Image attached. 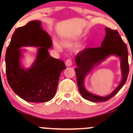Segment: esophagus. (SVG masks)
<instances>
[{"label":"esophagus","instance_id":"1","mask_svg":"<svg viewBox=\"0 0 133 133\" xmlns=\"http://www.w3.org/2000/svg\"><path fill=\"white\" fill-rule=\"evenodd\" d=\"M72 64V60L71 59H68V60L65 62V65L66 66H71Z\"/></svg>","mask_w":133,"mask_h":133}]
</instances>
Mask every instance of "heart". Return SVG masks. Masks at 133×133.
<instances>
[{"label": "heart", "mask_w": 133, "mask_h": 133, "mask_svg": "<svg viewBox=\"0 0 133 133\" xmlns=\"http://www.w3.org/2000/svg\"><path fill=\"white\" fill-rule=\"evenodd\" d=\"M78 44V42H77L76 41H74V40H65V41H62L61 42V44L62 46L65 47H71L74 46V45H77ZM55 47L56 48L58 49H61V45H59V43L57 42H55L54 43Z\"/></svg>", "instance_id": "1"}]
</instances>
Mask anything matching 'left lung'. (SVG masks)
<instances>
[{
    "label": "left lung",
    "instance_id": "8db88e82",
    "mask_svg": "<svg viewBox=\"0 0 133 133\" xmlns=\"http://www.w3.org/2000/svg\"><path fill=\"white\" fill-rule=\"evenodd\" d=\"M105 31L106 36L101 47L85 49L79 52L75 57L77 66L75 71L79 92L85 99L94 103L106 101L116 94L124 85L129 74L128 51L126 44L116 30L106 27ZM111 55H116L120 59L122 74L120 84L111 94L104 97L89 93L84 86L85 78L93 68Z\"/></svg>",
    "mask_w": 133,
    "mask_h": 133
}]
</instances>
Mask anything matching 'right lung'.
I'll return each instance as SVG.
<instances>
[{
  "label": "right lung",
  "mask_w": 133,
  "mask_h": 133,
  "mask_svg": "<svg viewBox=\"0 0 133 133\" xmlns=\"http://www.w3.org/2000/svg\"><path fill=\"white\" fill-rule=\"evenodd\" d=\"M52 45L51 36L39 21H30L12 34L6 51V75L9 86L22 99L44 103L54 97L59 77L66 67L61 60L50 56L48 50ZM22 46L38 47L36 59L29 68L21 64Z\"/></svg>",
  "instance_id": "1"
}]
</instances>
